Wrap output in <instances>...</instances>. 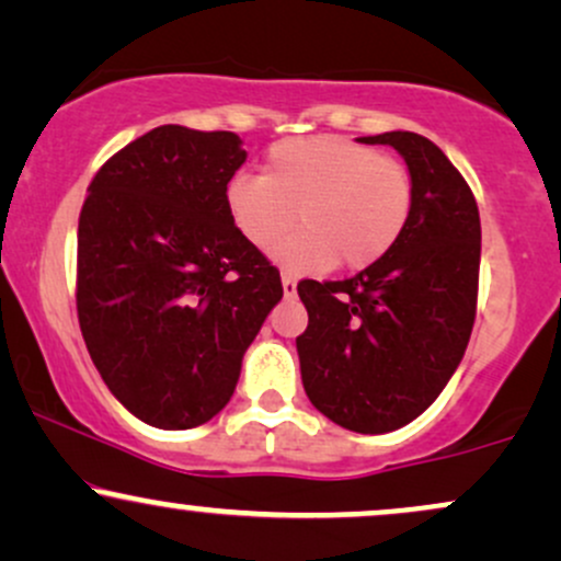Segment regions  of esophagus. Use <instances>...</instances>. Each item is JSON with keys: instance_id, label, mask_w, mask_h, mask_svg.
<instances>
[{"instance_id": "34e87169", "label": "esophagus", "mask_w": 561, "mask_h": 561, "mask_svg": "<svg viewBox=\"0 0 561 561\" xmlns=\"http://www.w3.org/2000/svg\"><path fill=\"white\" fill-rule=\"evenodd\" d=\"M282 289H285V298H295V293H298V279L285 272L282 274Z\"/></svg>"}]
</instances>
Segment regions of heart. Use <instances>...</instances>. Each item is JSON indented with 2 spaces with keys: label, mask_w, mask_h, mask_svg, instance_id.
Listing matches in <instances>:
<instances>
[{
  "label": "heart",
  "mask_w": 561,
  "mask_h": 561,
  "mask_svg": "<svg viewBox=\"0 0 561 561\" xmlns=\"http://www.w3.org/2000/svg\"><path fill=\"white\" fill-rule=\"evenodd\" d=\"M224 205L255 250L274 248L298 218L302 229L274 250L289 272H324L337 261L366 268L403 234L414 184L398 160L362 141L300 137L276 141L263 176H231Z\"/></svg>",
  "instance_id": "b5f03b06"
}]
</instances>
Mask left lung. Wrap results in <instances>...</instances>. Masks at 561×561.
<instances>
[{
	"label": "left lung",
	"mask_w": 561,
	"mask_h": 561,
	"mask_svg": "<svg viewBox=\"0 0 561 561\" xmlns=\"http://www.w3.org/2000/svg\"><path fill=\"white\" fill-rule=\"evenodd\" d=\"M401 152L414 184L403 234L343 282L302 279L295 340L306 396L353 433L403 427L440 396L465 356L480 279V214L446 152L414 131L362 137Z\"/></svg>",
	"instance_id": "1"
}]
</instances>
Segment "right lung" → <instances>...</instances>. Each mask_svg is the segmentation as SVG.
<instances>
[{"label":"right lung","mask_w":561,"mask_h":561,"mask_svg":"<svg viewBox=\"0 0 561 561\" xmlns=\"http://www.w3.org/2000/svg\"><path fill=\"white\" fill-rule=\"evenodd\" d=\"M248 158L231 131L158 126L94 173L79 216L76 311L105 385L141 422L214 420L282 300L279 268L224 205Z\"/></svg>","instance_id":"obj_1"}]
</instances>
